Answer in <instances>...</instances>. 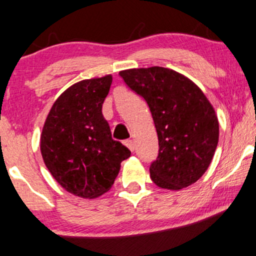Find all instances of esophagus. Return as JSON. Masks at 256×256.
<instances>
[{"instance_id":"esophagus-1","label":"esophagus","mask_w":256,"mask_h":256,"mask_svg":"<svg viewBox=\"0 0 256 256\" xmlns=\"http://www.w3.org/2000/svg\"><path fill=\"white\" fill-rule=\"evenodd\" d=\"M124 144L128 148V149L131 150V152H134V140H126L125 142H124Z\"/></svg>"}]
</instances>
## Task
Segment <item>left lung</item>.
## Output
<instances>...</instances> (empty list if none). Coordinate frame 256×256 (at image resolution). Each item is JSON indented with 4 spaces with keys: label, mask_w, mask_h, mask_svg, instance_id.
<instances>
[{
    "label": "left lung",
    "mask_w": 256,
    "mask_h": 256,
    "mask_svg": "<svg viewBox=\"0 0 256 256\" xmlns=\"http://www.w3.org/2000/svg\"><path fill=\"white\" fill-rule=\"evenodd\" d=\"M125 84L146 100L158 137L150 178L161 188L180 190L208 168L220 126L214 107L192 81L162 66L119 72Z\"/></svg>",
    "instance_id": "1"
}]
</instances>
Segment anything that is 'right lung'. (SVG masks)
Returning a JSON list of instances; mask_svg holds the SVG:
<instances>
[{"mask_svg": "<svg viewBox=\"0 0 256 256\" xmlns=\"http://www.w3.org/2000/svg\"><path fill=\"white\" fill-rule=\"evenodd\" d=\"M112 76L84 80L68 88L46 118L40 150L54 180L81 198H96L114 184L131 152L110 134L102 116Z\"/></svg>", "mask_w": 256, "mask_h": 256, "instance_id": "1", "label": "right lung"}]
</instances>
